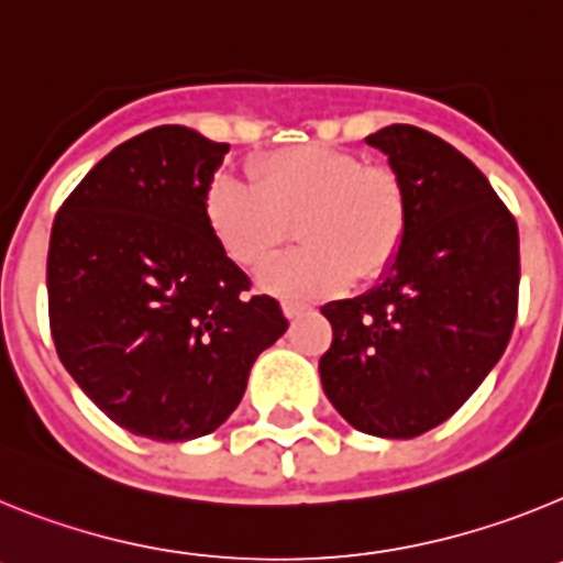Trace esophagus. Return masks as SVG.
<instances>
[{"mask_svg": "<svg viewBox=\"0 0 563 563\" xmlns=\"http://www.w3.org/2000/svg\"><path fill=\"white\" fill-rule=\"evenodd\" d=\"M282 310H285V316L292 321V318L305 316V312L310 310V305H305V301H292V298H287V301H282Z\"/></svg>", "mask_w": 563, "mask_h": 563, "instance_id": "esophagus-1", "label": "esophagus"}]
</instances>
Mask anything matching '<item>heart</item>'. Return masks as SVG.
<instances>
[{
	"mask_svg": "<svg viewBox=\"0 0 563 563\" xmlns=\"http://www.w3.org/2000/svg\"><path fill=\"white\" fill-rule=\"evenodd\" d=\"M251 177L253 186L217 174L202 206L206 222L228 258L247 271L265 265L292 225L301 245L258 276L278 296L318 298L355 276L377 278L406 242L409 188L386 163L305 143L258 157Z\"/></svg>",
	"mask_w": 563,
	"mask_h": 563,
	"instance_id": "1",
	"label": "heart"
}]
</instances>
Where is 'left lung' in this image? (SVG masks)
Wrapping results in <instances>:
<instances>
[{"instance_id": "obj_1", "label": "left lung", "mask_w": 563, "mask_h": 563, "mask_svg": "<svg viewBox=\"0 0 563 563\" xmlns=\"http://www.w3.org/2000/svg\"><path fill=\"white\" fill-rule=\"evenodd\" d=\"M366 143L409 188V233L357 298L321 307L332 346L318 372L352 429L411 440L449 420L505 352L519 310V228L485 174L426 129Z\"/></svg>"}]
</instances>
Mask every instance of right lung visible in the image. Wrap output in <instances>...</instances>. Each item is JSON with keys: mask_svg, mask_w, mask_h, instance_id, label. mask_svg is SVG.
I'll return each instance as SVG.
<instances>
[{"mask_svg": "<svg viewBox=\"0 0 563 563\" xmlns=\"http://www.w3.org/2000/svg\"><path fill=\"white\" fill-rule=\"evenodd\" d=\"M228 148L186 126L148 129L78 183L49 233V332L64 369L148 440L220 429L287 330L276 298L251 296L206 222Z\"/></svg>", "mask_w": 563, "mask_h": 563, "instance_id": "1", "label": "right lung"}]
</instances>
